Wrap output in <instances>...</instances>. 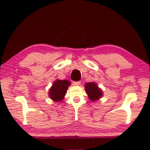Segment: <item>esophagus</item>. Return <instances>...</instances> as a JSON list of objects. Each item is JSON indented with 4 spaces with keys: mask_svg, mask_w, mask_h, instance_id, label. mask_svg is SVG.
I'll list each match as a JSON object with an SVG mask.
<instances>
[{
    "mask_svg": "<svg viewBox=\"0 0 150 150\" xmlns=\"http://www.w3.org/2000/svg\"><path fill=\"white\" fill-rule=\"evenodd\" d=\"M73 85L75 86H78L81 85V81H74L73 82Z\"/></svg>",
    "mask_w": 150,
    "mask_h": 150,
    "instance_id": "esophagus-1",
    "label": "esophagus"
}]
</instances>
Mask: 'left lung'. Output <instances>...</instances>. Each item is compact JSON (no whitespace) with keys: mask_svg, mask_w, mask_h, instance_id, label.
<instances>
[{"mask_svg":"<svg viewBox=\"0 0 150 150\" xmlns=\"http://www.w3.org/2000/svg\"><path fill=\"white\" fill-rule=\"evenodd\" d=\"M85 89L88 98L92 102L97 101L103 96V91L95 82L86 83Z\"/></svg>","mask_w":150,"mask_h":150,"instance_id":"1","label":"left lung"}]
</instances>
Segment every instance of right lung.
<instances>
[{
  "mask_svg": "<svg viewBox=\"0 0 150 150\" xmlns=\"http://www.w3.org/2000/svg\"><path fill=\"white\" fill-rule=\"evenodd\" d=\"M69 85H71V83L67 80L57 79L49 89L48 96L53 101L61 102L64 99Z\"/></svg>",
  "mask_w": 150,
  "mask_h": 150,
  "instance_id": "obj_1",
  "label": "right lung"
}]
</instances>
